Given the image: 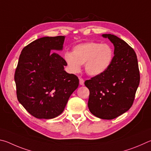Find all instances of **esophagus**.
Returning <instances> with one entry per match:
<instances>
[{
  "label": "esophagus",
  "mask_w": 151,
  "mask_h": 151,
  "mask_svg": "<svg viewBox=\"0 0 151 151\" xmlns=\"http://www.w3.org/2000/svg\"><path fill=\"white\" fill-rule=\"evenodd\" d=\"M80 84L81 86L84 85V80L83 78H80Z\"/></svg>",
  "instance_id": "obj_1"
}]
</instances>
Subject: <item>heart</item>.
<instances>
[{
    "mask_svg": "<svg viewBox=\"0 0 151 151\" xmlns=\"http://www.w3.org/2000/svg\"><path fill=\"white\" fill-rule=\"evenodd\" d=\"M113 55V50L110 45L89 42L76 46L72 53H65L64 58L71 72L78 73L81 64L85 63L86 73L91 76H97L109 68Z\"/></svg>",
    "mask_w": 151,
    "mask_h": 151,
    "instance_id": "obj_1",
    "label": "heart"
}]
</instances>
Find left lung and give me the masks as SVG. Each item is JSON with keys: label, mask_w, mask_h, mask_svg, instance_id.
Listing matches in <instances>:
<instances>
[{"label": "left lung", "mask_w": 151, "mask_h": 151, "mask_svg": "<svg viewBox=\"0 0 151 151\" xmlns=\"http://www.w3.org/2000/svg\"><path fill=\"white\" fill-rule=\"evenodd\" d=\"M114 45V56L109 68L101 75L85 81L89 90L88 107L96 117L113 119L130 109L140 82L135 52L123 40L103 34Z\"/></svg>", "instance_id": "left-lung-1"}]
</instances>
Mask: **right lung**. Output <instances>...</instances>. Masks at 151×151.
Instances as JSON below:
<instances>
[{"label":"right lung","instance_id":"right-lung-1","mask_svg":"<svg viewBox=\"0 0 151 151\" xmlns=\"http://www.w3.org/2000/svg\"><path fill=\"white\" fill-rule=\"evenodd\" d=\"M64 36L43 37L24 47L14 73L17 99L38 119H53L64 110L79 79L64 71L62 50Z\"/></svg>","mask_w":151,"mask_h":151}]
</instances>
